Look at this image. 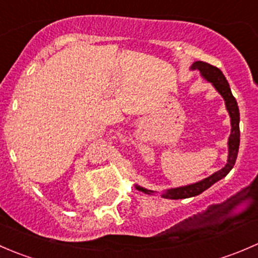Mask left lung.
<instances>
[{"label": "left lung", "instance_id": "obj_1", "mask_svg": "<svg viewBox=\"0 0 258 258\" xmlns=\"http://www.w3.org/2000/svg\"><path fill=\"white\" fill-rule=\"evenodd\" d=\"M192 70H199L201 72L202 76L205 77L207 81L212 82V85L215 86L216 90L221 93L223 98H225L226 107H227L228 113L231 117V135L230 139H228V160L226 163L225 167L222 170L217 171L216 173L211 175L210 177L202 179V181L197 182V183L188 184V186L183 187H177V188H171L167 189L165 194L162 195L165 199H171V200H179V199H188V197L197 196V195L202 194L205 189H207L209 187L212 186L213 183H216L217 181H220L221 178L225 177L232 167L235 166L236 158H237L238 153V146H240V111H238L237 102H236V98L233 97L232 92H231V88L228 86L227 80L223 76L222 72L217 69V67L212 66V64L207 63V62L197 61L192 64ZM137 189L145 192V194L151 195L153 191L151 189H146L144 187L137 186Z\"/></svg>", "mask_w": 258, "mask_h": 258}]
</instances>
